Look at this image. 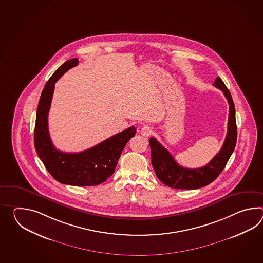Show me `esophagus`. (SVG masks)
<instances>
[{"mask_svg": "<svg viewBox=\"0 0 263 263\" xmlns=\"http://www.w3.org/2000/svg\"><path fill=\"white\" fill-rule=\"evenodd\" d=\"M152 128L150 126H148V125L142 126L141 130H140V133H141L142 136H144V137H149L150 135L152 134Z\"/></svg>", "mask_w": 263, "mask_h": 263, "instance_id": "1", "label": "esophagus"}]
</instances>
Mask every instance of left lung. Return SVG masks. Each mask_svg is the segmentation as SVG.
<instances>
[{"label":"left lung","instance_id":"obj_1","mask_svg":"<svg viewBox=\"0 0 263 263\" xmlns=\"http://www.w3.org/2000/svg\"><path fill=\"white\" fill-rule=\"evenodd\" d=\"M216 88L222 90L229 105L228 134L222 149L204 167L187 169L180 166L155 138H150L151 159L153 168L158 179L164 185L178 190H195L204 187L214 181L224 169L228 159L233 153L237 142V124L235 116V105L231 94L220 77L213 83Z\"/></svg>","mask_w":263,"mask_h":263}]
</instances>
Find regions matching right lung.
I'll return each instance as SVG.
<instances>
[{
  "instance_id": "1",
  "label": "right lung",
  "mask_w": 263,
  "mask_h": 263,
  "mask_svg": "<svg viewBox=\"0 0 263 263\" xmlns=\"http://www.w3.org/2000/svg\"><path fill=\"white\" fill-rule=\"evenodd\" d=\"M77 64V59L66 61L47 82L37 105L34 142L41 161L57 181L80 187L96 186L113 175L124 147L136 134V128L131 126L83 152H61L53 145L48 130V114L54 84Z\"/></svg>"
}]
</instances>
